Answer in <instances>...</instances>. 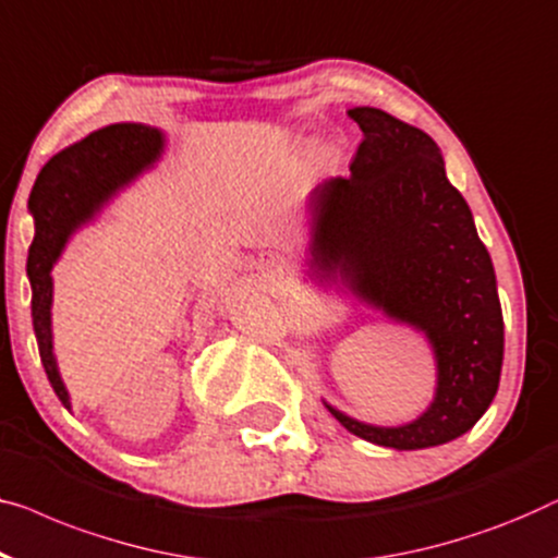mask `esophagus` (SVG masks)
I'll return each instance as SVG.
<instances>
[{
    "instance_id": "esophagus-1",
    "label": "esophagus",
    "mask_w": 558,
    "mask_h": 558,
    "mask_svg": "<svg viewBox=\"0 0 558 558\" xmlns=\"http://www.w3.org/2000/svg\"><path fill=\"white\" fill-rule=\"evenodd\" d=\"M262 262L274 264V262H277V254H262Z\"/></svg>"
}]
</instances>
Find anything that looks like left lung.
I'll return each instance as SVG.
<instances>
[{
    "instance_id": "1",
    "label": "left lung",
    "mask_w": 558,
    "mask_h": 558,
    "mask_svg": "<svg viewBox=\"0 0 558 558\" xmlns=\"http://www.w3.org/2000/svg\"><path fill=\"white\" fill-rule=\"evenodd\" d=\"M362 138L350 175L310 196V274L342 279L387 319L423 332L435 395L405 425H369L325 402L347 430L375 446L420 450L460 438L496 398L504 312L488 248L430 135L377 108H352Z\"/></svg>"
}]
</instances>
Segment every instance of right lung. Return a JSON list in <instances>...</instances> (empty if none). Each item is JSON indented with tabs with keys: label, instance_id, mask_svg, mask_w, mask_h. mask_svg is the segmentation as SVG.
Wrapping results in <instances>:
<instances>
[{
	"label": "right lung",
	"instance_id": "obj_1",
	"mask_svg": "<svg viewBox=\"0 0 558 558\" xmlns=\"http://www.w3.org/2000/svg\"><path fill=\"white\" fill-rule=\"evenodd\" d=\"M166 150V135L143 123H116L87 135L47 160L29 193L35 239L27 256L32 284V327L39 357L54 395L64 408V387L52 347V266L80 226L93 219L116 193L150 171Z\"/></svg>",
	"mask_w": 558,
	"mask_h": 558
}]
</instances>
